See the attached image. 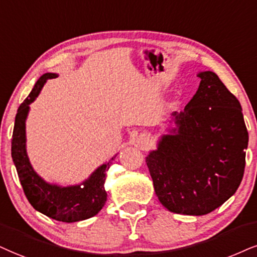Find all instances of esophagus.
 Listing matches in <instances>:
<instances>
[{
    "instance_id": "34e87169",
    "label": "esophagus",
    "mask_w": 257,
    "mask_h": 257,
    "mask_svg": "<svg viewBox=\"0 0 257 257\" xmlns=\"http://www.w3.org/2000/svg\"><path fill=\"white\" fill-rule=\"evenodd\" d=\"M137 144L141 148H147L149 144V137L147 135H139L137 138Z\"/></svg>"
}]
</instances>
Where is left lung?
Instances as JSON below:
<instances>
[{"label":"left lung","mask_w":257,"mask_h":257,"mask_svg":"<svg viewBox=\"0 0 257 257\" xmlns=\"http://www.w3.org/2000/svg\"><path fill=\"white\" fill-rule=\"evenodd\" d=\"M174 112L156 150L147 156L158 200L170 212L204 216L235 194L243 179L249 136L239 101L212 71Z\"/></svg>","instance_id":"8db88e82"}]
</instances>
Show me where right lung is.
I'll return each instance as SVG.
<instances>
[{
	"mask_svg": "<svg viewBox=\"0 0 257 257\" xmlns=\"http://www.w3.org/2000/svg\"><path fill=\"white\" fill-rule=\"evenodd\" d=\"M57 74H44L28 97L19 107L15 116L12 138V157L27 200L40 213L64 223H75L94 217L101 211L107 201L104 189L106 172L109 169L113 156L108 162L97 167L83 182L72 186H59L46 182L33 169L26 150V120L30 113V104L40 94L44 84Z\"/></svg>",
	"mask_w": 257,
	"mask_h": 257,
	"instance_id": "1",
	"label": "right lung"
}]
</instances>
